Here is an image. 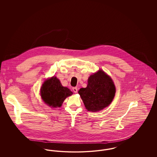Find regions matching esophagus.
I'll use <instances>...</instances> for the list:
<instances>
[{
  "instance_id": "obj_1",
  "label": "esophagus",
  "mask_w": 157,
  "mask_h": 157,
  "mask_svg": "<svg viewBox=\"0 0 157 157\" xmlns=\"http://www.w3.org/2000/svg\"><path fill=\"white\" fill-rule=\"evenodd\" d=\"M72 90H73V91H74L75 93H77V92H78V88H77L76 87H74V88H72Z\"/></svg>"
}]
</instances>
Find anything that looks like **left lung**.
I'll return each instance as SVG.
<instances>
[{"label": "left lung", "instance_id": "obj_1", "mask_svg": "<svg viewBox=\"0 0 157 157\" xmlns=\"http://www.w3.org/2000/svg\"><path fill=\"white\" fill-rule=\"evenodd\" d=\"M115 92L111 78L101 69L90 76L87 86L81 88L78 94L88 111L98 112L111 104Z\"/></svg>", "mask_w": 157, "mask_h": 157}]
</instances>
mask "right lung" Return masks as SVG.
<instances>
[{"instance_id": "add662e5", "label": "right lung", "mask_w": 157, "mask_h": 157, "mask_svg": "<svg viewBox=\"0 0 157 157\" xmlns=\"http://www.w3.org/2000/svg\"><path fill=\"white\" fill-rule=\"evenodd\" d=\"M72 94L67 87L62 85L56 76L46 79L40 88L42 99L46 104L52 108L60 107L65 99Z\"/></svg>"}]
</instances>
